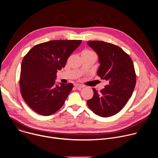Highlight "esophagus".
Segmentation results:
<instances>
[{
	"label": "esophagus",
	"instance_id": "34e87169",
	"mask_svg": "<svg viewBox=\"0 0 158 158\" xmlns=\"http://www.w3.org/2000/svg\"><path fill=\"white\" fill-rule=\"evenodd\" d=\"M74 85H75V87H76L77 89H81V88L84 87V86H83V85H80V84H74Z\"/></svg>",
	"mask_w": 158,
	"mask_h": 158
}]
</instances>
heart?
Masks as SVG:
<instances>
[{
    "mask_svg": "<svg viewBox=\"0 0 158 158\" xmlns=\"http://www.w3.org/2000/svg\"><path fill=\"white\" fill-rule=\"evenodd\" d=\"M83 52H88V53H94L93 51H90V50H85V51H84Z\"/></svg>",
    "mask_w": 158,
    "mask_h": 158,
    "instance_id": "heart-1",
    "label": "heart"
}]
</instances>
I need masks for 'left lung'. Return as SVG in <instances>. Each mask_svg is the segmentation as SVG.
Masks as SVG:
<instances>
[{
	"mask_svg": "<svg viewBox=\"0 0 158 158\" xmlns=\"http://www.w3.org/2000/svg\"><path fill=\"white\" fill-rule=\"evenodd\" d=\"M89 46L99 56L98 76L108 83L100 92L93 88L94 96L87 101L89 109L103 118L114 116L131 97L136 82L132 60L121 48L101 40H89Z\"/></svg>",
	"mask_w": 158,
	"mask_h": 158,
	"instance_id": "left-lung-1",
	"label": "left lung"
}]
</instances>
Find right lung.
I'll return each instance as SVG.
<instances>
[{"label": "right lung", "instance_id": "obj_1", "mask_svg": "<svg viewBox=\"0 0 158 158\" xmlns=\"http://www.w3.org/2000/svg\"><path fill=\"white\" fill-rule=\"evenodd\" d=\"M81 40H55L35 45L22 60L21 95L37 113L50 116L62 107L73 88L72 83L58 86L55 79Z\"/></svg>", "mask_w": 158, "mask_h": 158}]
</instances>
